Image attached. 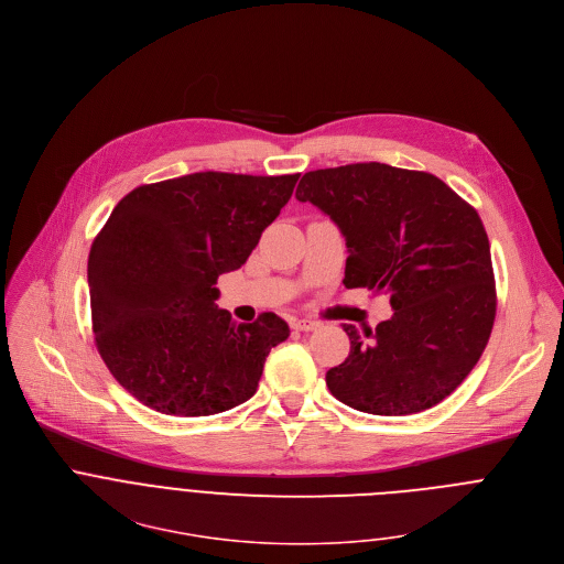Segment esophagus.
I'll return each mask as SVG.
<instances>
[{"label":"esophagus","mask_w":564,"mask_h":564,"mask_svg":"<svg viewBox=\"0 0 564 564\" xmlns=\"http://www.w3.org/2000/svg\"><path fill=\"white\" fill-rule=\"evenodd\" d=\"M290 327L296 329V332H312V329L318 327V323L312 321V318H292Z\"/></svg>","instance_id":"1"}]
</instances>
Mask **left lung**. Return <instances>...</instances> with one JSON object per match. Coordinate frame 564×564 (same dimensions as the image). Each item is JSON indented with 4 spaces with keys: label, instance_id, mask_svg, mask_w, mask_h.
<instances>
[{
    "label": "left lung",
    "instance_id": "obj_1",
    "mask_svg": "<svg viewBox=\"0 0 564 564\" xmlns=\"http://www.w3.org/2000/svg\"><path fill=\"white\" fill-rule=\"evenodd\" d=\"M296 199L321 208L347 241L345 288L390 294L371 332L343 325L347 358L325 383L345 405L408 416L438 405L482 356L496 318L485 226L438 176L388 163L305 172Z\"/></svg>",
    "mask_w": 564,
    "mask_h": 564
}]
</instances>
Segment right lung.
Returning <instances> with one entry per match:
<instances>
[{"label": "right lung", "mask_w": 564, "mask_h": 564, "mask_svg": "<svg viewBox=\"0 0 564 564\" xmlns=\"http://www.w3.org/2000/svg\"><path fill=\"white\" fill-rule=\"evenodd\" d=\"M299 174L195 172L128 193L88 257L95 345L117 383L167 416H210L254 397L265 356L290 336L217 307V279L241 268L290 202Z\"/></svg>", "instance_id": "1"}]
</instances>
